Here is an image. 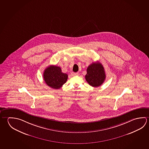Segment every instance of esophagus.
Segmentation results:
<instances>
[{
  "instance_id": "obj_1",
  "label": "esophagus",
  "mask_w": 149,
  "mask_h": 149,
  "mask_svg": "<svg viewBox=\"0 0 149 149\" xmlns=\"http://www.w3.org/2000/svg\"><path fill=\"white\" fill-rule=\"evenodd\" d=\"M72 75L73 76L78 75H79V73H74V72H72Z\"/></svg>"
}]
</instances>
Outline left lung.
<instances>
[{
	"label": "left lung",
	"instance_id": "1",
	"mask_svg": "<svg viewBox=\"0 0 149 149\" xmlns=\"http://www.w3.org/2000/svg\"><path fill=\"white\" fill-rule=\"evenodd\" d=\"M105 78L104 68L100 62H94L87 68L85 79L91 86L94 87L100 86L104 82Z\"/></svg>",
	"mask_w": 149,
	"mask_h": 149
}]
</instances>
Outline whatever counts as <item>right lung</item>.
I'll return each instance as SVG.
<instances>
[{"label": "right lung", "instance_id": "right-lung-1", "mask_svg": "<svg viewBox=\"0 0 149 149\" xmlns=\"http://www.w3.org/2000/svg\"><path fill=\"white\" fill-rule=\"evenodd\" d=\"M68 75L63 73L59 66L50 65L45 70L43 78L47 86L53 89L60 88L68 80Z\"/></svg>", "mask_w": 149, "mask_h": 149}]
</instances>
